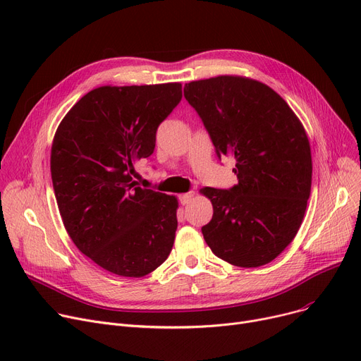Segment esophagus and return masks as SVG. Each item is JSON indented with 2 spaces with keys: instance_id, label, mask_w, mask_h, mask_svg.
I'll return each mask as SVG.
<instances>
[{
  "instance_id": "esophagus-1",
  "label": "esophagus",
  "mask_w": 361,
  "mask_h": 361,
  "mask_svg": "<svg viewBox=\"0 0 361 361\" xmlns=\"http://www.w3.org/2000/svg\"><path fill=\"white\" fill-rule=\"evenodd\" d=\"M195 196V193L193 192H190V193H184V195H180L178 196V200H180V203L181 204H187L188 202H190L192 200V197Z\"/></svg>"
}]
</instances>
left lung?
Returning <instances> with one entry per match:
<instances>
[{
	"mask_svg": "<svg viewBox=\"0 0 361 361\" xmlns=\"http://www.w3.org/2000/svg\"><path fill=\"white\" fill-rule=\"evenodd\" d=\"M184 97L216 155L235 159L238 178L228 190H200L214 206L203 238L234 267H263L286 250L305 218L312 188L306 130L274 89L241 75L185 83Z\"/></svg>",
	"mask_w": 361,
	"mask_h": 361,
	"instance_id": "left-lung-1",
	"label": "left lung"
}]
</instances>
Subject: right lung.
<instances>
[{
	"mask_svg": "<svg viewBox=\"0 0 361 361\" xmlns=\"http://www.w3.org/2000/svg\"><path fill=\"white\" fill-rule=\"evenodd\" d=\"M181 97V83L101 86L55 131L51 177L63 224L75 247L111 274L145 276L173 249L177 197L131 176L154 154L157 130Z\"/></svg>",
	"mask_w": 361,
	"mask_h": 361,
	"instance_id": "1",
	"label": "right lung"
}]
</instances>
